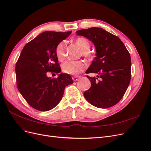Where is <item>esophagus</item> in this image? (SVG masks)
I'll return each instance as SVG.
<instances>
[{
  "mask_svg": "<svg viewBox=\"0 0 151 151\" xmlns=\"http://www.w3.org/2000/svg\"><path fill=\"white\" fill-rule=\"evenodd\" d=\"M80 79V76H73L72 77V79L74 81H77Z\"/></svg>",
  "mask_w": 151,
  "mask_h": 151,
  "instance_id": "1",
  "label": "esophagus"
}]
</instances>
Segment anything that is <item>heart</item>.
Instances as JSON below:
<instances>
[{
  "label": "heart",
  "mask_w": 151,
  "mask_h": 151,
  "mask_svg": "<svg viewBox=\"0 0 151 151\" xmlns=\"http://www.w3.org/2000/svg\"><path fill=\"white\" fill-rule=\"evenodd\" d=\"M74 44L81 50V55L86 59H92L93 53L89 49L90 43L83 37H79L74 40ZM65 42L61 41L56 48V55L59 61H63L65 56ZM87 68V64L83 61H67L62 65L63 70L64 73L70 75H77L82 72Z\"/></svg>",
  "instance_id": "heart-1"
}]
</instances>
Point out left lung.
Listing matches in <instances>:
<instances>
[{"label":"left lung","instance_id":"1","mask_svg":"<svg viewBox=\"0 0 151 151\" xmlns=\"http://www.w3.org/2000/svg\"><path fill=\"white\" fill-rule=\"evenodd\" d=\"M93 42L96 48L95 60L86 73L98 74V78L87 77L91 87L83 93L92 105L102 108L111 107L122 99L131 81V56L118 37L96 27L76 32Z\"/></svg>","mask_w":151,"mask_h":151}]
</instances>
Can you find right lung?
Here are the masks:
<instances>
[{"label":"right lung","instance_id":"1","mask_svg":"<svg viewBox=\"0 0 151 151\" xmlns=\"http://www.w3.org/2000/svg\"><path fill=\"white\" fill-rule=\"evenodd\" d=\"M72 31H47L24 46L15 65L17 86L27 103L35 109L49 111L61 101L66 86L73 83L70 76L61 73L47 77V72H61L56 48Z\"/></svg>","mask_w":151,"mask_h":151}]
</instances>
